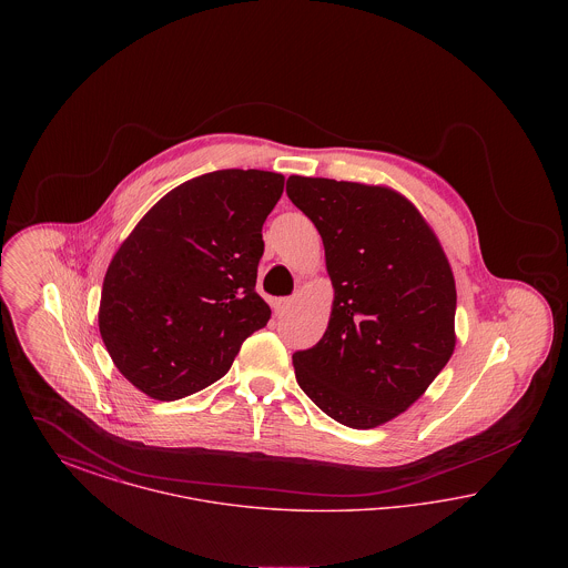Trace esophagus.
Listing matches in <instances>:
<instances>
[{
  "mask_svg": "<svg viewBox=\"0 0 568 568\" xmlns=\"http://www.w3.org/2000/svg\"><path fill=\"white\" fill-rule=\"evenodd\" d=\"M290 306H292V297H278V300H274V313H276V315L287 313Z\"/></svg>",
  "mask_w": 568,
  "mask_h": 568,
  "instance_id": "1",
  "label": "esophagus"
}]
</instances>
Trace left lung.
<instances>
[{
  "mask_svg": "<svg viewBox=\"0 0 568 568\" xmlns=\"http://www.w3.org/2000/svg\"><path fill=\"white\" fill-rule=\"evenodd\" d=\"M287 195L322 234L334 285L324 338L294 353L297 385L338 424L377 428L413 405L454 353L449 262L396 191L290 176Z\"/></svg>",
  "mask_w": 568,
  "mask_h": 568,
  "instance_id": "obj_1",
  "label": "left lung"
}]
</instances>
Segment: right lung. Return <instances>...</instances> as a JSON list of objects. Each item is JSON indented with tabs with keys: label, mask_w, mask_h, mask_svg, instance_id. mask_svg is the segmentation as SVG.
I'll use <instances>...</instances> for the list:
<instances>
[{
	"label": "right lung",
	"mask_w": 568,
	"mask_h": 568,
	"mask_svg": "<svg viewBox=\"0 0 568 568\" xmlns=\"http://www.w3.org/2000/svg\"><path fill=\"white\" fill-rule=\"evenodd\" d=\"M285 179L264 170L195 176L140 219L104 276L100 334L114 366L155 400L223 377L271 320L255 292L262 225Z\"/></svg>",
	"instance_id": "1"
}]
</instances>
